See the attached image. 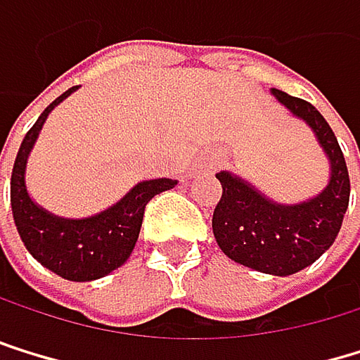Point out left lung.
I'll return each mask as SVG.
<instances>
[{"label":"left lung","instance_id":"left-lung-1","mask_svg":"<svg viewBox=\"0 0 360 360\" xmlns=\"http://www.w3.org/2000/svg\"><path fill=\"white\" fill-rule=\"evenodd\" d=\"M276 101L304 120L330 162L328 186L309 200L281 205L261 194L242 176L220 170L222 198L214 210V238L220 250L264 274L289 276L320 259L339 235L350 202V176L341 146L309 101L272 88Z\"/></svg>","mask_w":360,"mask_h":360}]
</instances>
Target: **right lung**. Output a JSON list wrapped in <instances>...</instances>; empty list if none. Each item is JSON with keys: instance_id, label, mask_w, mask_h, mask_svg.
<instances>
[{"instance_id": "add662e5", "label": "right lung", "mask_w": 360, "mask_h": 360, "mask_svg": "<svg viewBox=\"0 0 360 360\" xmlns=\"http://www.w3.org/2000/svg\"><path fill=\"white\" fill-rule=\"evenodd\" d=\"M77 86L45 108L34 127L25 134L10 179V205L17 231L30 255L40 266L66 281H96L108 276L129 259L144 218L146 202L160 192L176 186L174 179H150L134 186L116 205L90 218H60L32 200L25 188V166L30 150L51 110L62 103Z\"/></svg>"}]
</instances>
